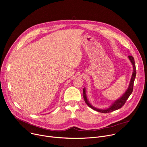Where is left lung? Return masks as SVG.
<instances>
[{"instance_id":"left-lung-1","label":"left lung","mask_w":147,"mask_h":147,"mask_svg":"<svg viewBox=\"0 0 147 147\" xmlns=\"http://www.w3.org/2000/svg\"><path fill=\"white\" fill-rule=\"evenodd\" d=\"M128 58L129 59V60L131 61L132 65H133V67H134V72L132 73V78L130 81V84L129 85L128 88L127 90V91L125 92V93L118 100H117L115 102H114L113 104H112V105L108 109H99L97 108H96L94 107H93L88 101V99H87V97H86V90L85 88H84L83 89V93H84V99L86 102V104L92 109H93V110H95L98 112H101V113H109L115 111H116L120 108H121L125 103L126 101L128 100V98H129V97L130 96V95L132 94V92H133V89H134V81L136 78V66H135V59L132 56V55H129Z\"/></svg>"}]
</instances>
